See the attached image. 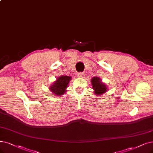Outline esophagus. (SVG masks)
<instances>
[{"label":"esophagus","instance_id":"esophagus-1","mask_svg":"<svg viewBox=\"0 0 153 153\" xmlns=\"http://www.w3.org/2000/svg\"><path fill=\"white\" fill-rule=\"evenodd\" d=\"M78 76L83 78H85V75L84 73H78Z\"/></svg>","mask_w":153,"mask_h":153}]
</instances>
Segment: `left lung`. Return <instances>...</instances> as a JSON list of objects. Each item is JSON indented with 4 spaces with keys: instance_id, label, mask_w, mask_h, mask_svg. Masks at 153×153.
I'll use <instances>...</instances> for the list:
<instances>
[{
    "instance_id": "1",
    "label": "left lung",
    "mask_w": 153,
    "mask_h": 153,
    "mask_svg": "<svg viewBox=\"0 0 153 153\" xmlns=\"http://www.w3.org/2000/svg\"><path fill=\"white\" fill-rule=\"evenodd\" d=\"M91 84L95 95H102L108 90L106 85L102 82L100 78L98 76L93 77L91 79Z\"/></svg>"
}]
</instances>
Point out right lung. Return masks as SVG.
Here are the masks:
<instances>
[{
  "label": "right lung",
  "instance_id": "obj_1",
  "mask_svg": "<svg viewBox=\"0 0 153 153\" xmlns=\"http://www.w3.org/2000/svg\"><path fill=\"white\" fill-rule=\"evenodd\" d=\"M71 78H72L70 76H59L52 85H50L49 89L54 95L56 96L63 95L66 93V88L68 87V85Z\"/></svg>",
  "mask_w": 153,
  "mask_h": 153
}]
</instances>
